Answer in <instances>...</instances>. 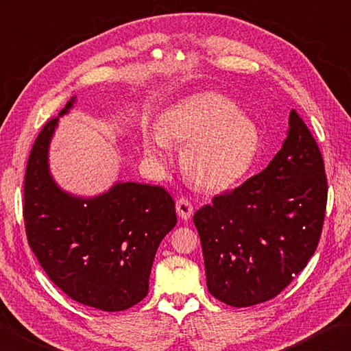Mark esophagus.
Segmentation results:
<instances>
[{
  "instance_id": "1",
  "label": "esophagus",
  "mask_w": 351,
  "mask_h": 351,
  "mask_svg": "<svg viewBox=\"0 0 351 351\" xmlns=\"http://www.w3.org/2000/svg\"><path fill=\"white\" fill-rule=\"evenodd\" d=\"M176 213L184 221H189L193 216V205H191L187 197H180L176 201Z\"/></svg>"
}]
</instances>
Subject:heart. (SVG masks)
I'll use <instances>...</instances> for the list:
<instances>
[{"instance_id": "heart-1", "label": "heart", "mask_w": 351, "mask_h": 351, "mask_svg": "<svg viewBox=\"0 0 351 351\" xmlns=\"http://www.w3.org/2000/svg\"><path fill=\"white\" fill-rule=\"evenodd\" d=\"M170 144H185L182 167L197 187L222 191L251 170L262 135L236 103L205 91L175 101L158 117L156 129L143 134L144 155L158 164L170 161Z\"/></svg>"}]
</instances>
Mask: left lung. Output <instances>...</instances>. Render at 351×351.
<instances>
[{
	"label": "left lung",
	"mask_w": 351,
	"mask_h": 351,
	"mask_svg": "<svg viewBox=\"0 0 351 351\" xmlns=\"http://www.w3.org/2000/svg\"><path fill=\"white\" fill-rule=\"evenodd\" d=\"M326 204L324 161L292 109L267 167L195 213L210 293L232 307L277 297L317 250Z\"/></svg>",
	"instance_id": "1"
}]
</instances>
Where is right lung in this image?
I'll return each instance as SVG.
<instances>
[{
	"instance_id": "add662e5",
	"label": "right lung",
	"mask_w": 351,
	"mask_h": 351,
	"mask_svg": "<svg viewBox=\"0 0 351 351\" xmlns=\"http://www.w3.org/2000/svg\"><path fill=\"white\" fill-rule=\"evenodd\" d=\"M75 95L59 112H70ZM59 117L40 130L24 181L29 245L50 280L80 304L120 312L146 297L161 240L176 225L175 202L160 185L117 181L97 196L68 193L48 162Z\"/></svg>"
}]
</instances>
